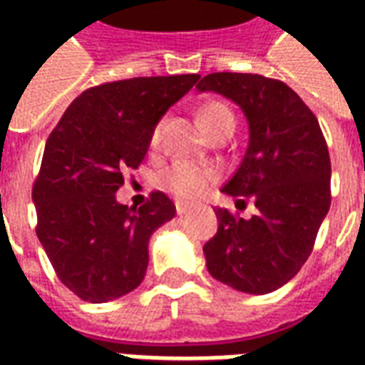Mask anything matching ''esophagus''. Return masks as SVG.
<instances>
[{"mask_svg": "<svg viewBox=\"0 0 365 365\" xmlns=\"http://www.w3.org/2000/svg\"><path fill=\"white\" fill-rule=\"evenodd\" d=\"M190 209L191 205H187V203H182V201H178V203H175V211H178V215H185Z\"/></svg>", "mask_w": 365, "mask_h": 365, "instance_id": "1", "label": "esophagus"}]
</instances>
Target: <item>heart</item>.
<instances>
[{
  "label": "heart",
  "mask_w": 365,
  "mask_h": 365,
  "mask_svg": "<svg viewBox=\"0 0 365 365\" xmlns=\"http://www.w3.org/2000/svg\"><path fill=\"white\" fill-rule=\"evenodd\" d=\"M199 117H201V123H203V127H205L209 135L222 127H230L235 130V115L221 101H209V103L203 105L201 111H199ZM162 128H164L162 120H158L152 127L150 135H148L150 148H158L160 140H162ZM217 180H219L217 168L195 164V162H190V160H178L160 178L162 185L170 193H174L175 197L183 199V201H193V199L203 197Z\"/></svg>",
  "instance_id": "heart-1"
}]
</instances>
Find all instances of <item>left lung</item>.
Instances as JSON below:
<instances>
[{
    "mask_svg": "<svg viewBox=\"0 0 365 365\" xmlns=\"http://www.w3.org/2000/svg\"><path fill=\"white\" fill-rule=\"evenodd\" d=\"M199 91H217L245 111L250 143L222 191L252 217L217 209L219 229L205 246L215 279L245 293H269L297 274L313 252L330 207V156L314 113L287 83L260 74L215 72Z\"/></svg>",
    "mask_w": 365,
    "mask_h": 365,
    "instance_id": "obj_1",
    "label": "left lung"
}]
</instances>
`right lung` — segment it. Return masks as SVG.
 I'll return each mask as SVG.
<instances>
[{"mask_svg":"<svg viewBox=\"0 0 365 365\" xmlns=\"http://www.w3.org/2000/svg\"><path fill=\"white\" fill-rule=\"evenodd\" d=\"M199 74L150 76L88 88L70 103L44 146L33 183L36 237L74 295L105 303L146 275L148 240L175 205L152 191L138 209L119 205L125 174L143 164L148 135Z\"/></svg>","mask_w":365,"mask_h":365,"instance_id":"1","label":"right lung"}]
</instances>
